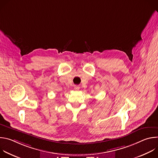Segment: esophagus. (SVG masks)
Here are the masks:
<instances>
[{
  "label": "esophagus",
  "instance_id": "1",
  "mask_svg": "<svg viewBox=\"0 0 158 158\" xmlns=\"http://www.w3.org/2000/svg\"><path fill=\"white\" fill-rule=\"evenodd\" d=\"M74 89H75V90H79V86H77V85H75V86H74Z\"/></svg>",
  "mask_w": 158,
  "mask_h": 158
}]
</instances>
